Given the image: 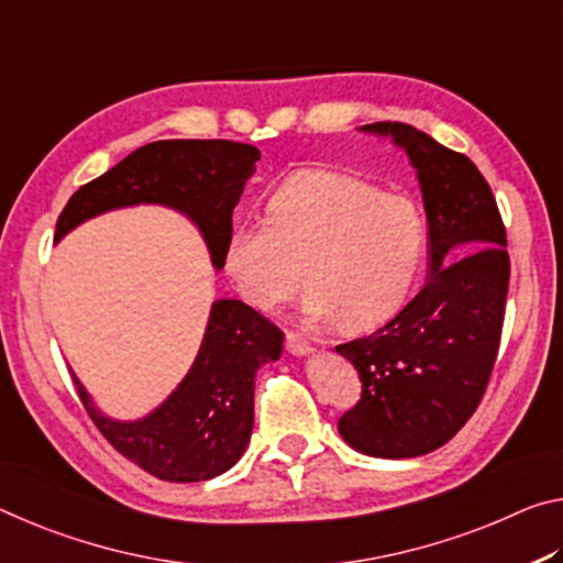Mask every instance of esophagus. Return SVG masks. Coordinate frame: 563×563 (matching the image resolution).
I'll list each match as a JSON object with an SVG mask.
<instances>
[{
    "instance_id": "34e87169",
    "label": "esophagus",
    "mask_w": 563,
    "mask_h": 563,
    "mask_svg": "<svg viewBox=\"0 0 563 563\" xmlns=\"http://www.w3.org/2000/svg\"><path fill=\"white\" fill-rule=\"evenodd\" d=\"M284 344H287V349L294 356H303V354L311 352V344L301 334H297V331H287V336H284Z\"/></svg>"
}]
</instances>
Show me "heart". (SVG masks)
<instances>
[{
  "mask_svg": "<svg viewBox=\"0 0 563 563\" xmlns=\"http://www.w3.org/2000/svg\"><path fill=\"white\" fill-rule=\"evenodd\" d=\"M427 244V219L411 197L354 174L301 169L274 189L266 219L232 227L221 262L256 309H279L303 279L309 321L368 329L409 299Z\"/></svg>",
  "mask_w": 563,
  "mask_h": 563,
  "instance_id": "obj_1",
  "label": "heart"
}]
</instances>
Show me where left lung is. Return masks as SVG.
<instances>
[{
  "instance_id": "8db88e82",
  "label": "left lung",
  "mask_w": 563,
  "mask_h": 563,
  "mask_svg": "<svg viewBox=\"0 0 563 563\" xmlns=\"http://www.w3.org/2000/svg\"><path fill=\"white\" fill-rule=\"evenodd\" d=\"M417 169L429 221V279L374 334L339 344L362 379V399L339 434L366 456L429 454L472 419L499 354L509 252L484 174L411 124L376 122Z\"/></svg>"
}]
</instances>
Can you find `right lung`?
Instances as JSON below:
<instances>
[{
    "label": "right lung",
    "instance_id": "1",
    "mask_svg": "<svg viewBox=\"0 0 563 563\" xmlns=\"http://www.w3.org/2000/svg\"><path fill=\"white\" fill-rule=\"evenodd\" d=\"M252 144L229 140H164L132 152L74 191L57 219L54 242L97 214L134 205H164L187 214L221 269L232 211L260 162ZM284 334L239 299L211 303L209 324L189 374L162 407L136 421H117L74 386L109 444L164 482H207L242 459L254 427L256 368L282 354Z\"/></svg>",
    "mask_w": 563,
    "mask_h": 563
}]
</instances>
